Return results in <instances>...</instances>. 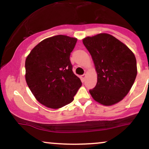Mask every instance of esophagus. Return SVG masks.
<instances>
[{
	"label": "esophagus",
	"instance_id": "1",
	"mask_svg": "<svg viewBox=\"0 0 149 149\" xmlns=\"http://www.w3.org/2000/svg\"><path fill=\"white\" fill-rule=\"evenodd\" d=\"M85 78H86V74H83L82 75V76H80V78H81V80L82 81H84V80H85Z\"/></svg>",
	"mask_w": 149,
	"mask_h": 149
}]
</instances>
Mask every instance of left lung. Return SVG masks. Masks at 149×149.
<instances>
[{"instance_id": "obj_1", "label": "left lung", "mask_w": 149, "mask_h": 149, "mask_svg": "<svg viewBox=\"0 0 149 149\" xmlns=\"http://www.w3.org/2000/svg\"><path fill=\"white\" fill-rule=\"evenodd\" d=\"M83 42L97 73L96 86L90 90L92 97L104 106L118 103L130 92L137 74L134 53L109 33L85 37Z\"/></svg>"}]
</instances>
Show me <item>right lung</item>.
<instances>
[{"label":"right lung","instance_id":"add662e5","mask_svg":"<svg viewBox=\"0 0 149 149\" xmlns=\"http://www.w3.org/2000/svg\"><path fill=\"white\" fill-rule=\"evenodd\" d=\"M77 38L64 35L47 38L32 49L25 61V79L36 100L47 108L71 103L82 85L72 71L70 54Z\"/></svg>","mask_w":149,"mask_h":149}]
</instances>
